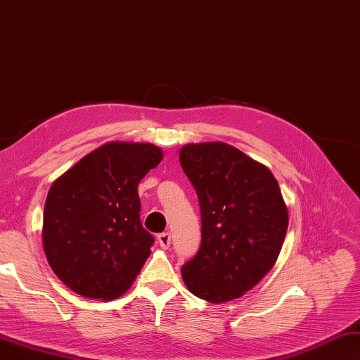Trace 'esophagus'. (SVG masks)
<instances>
[{
  "label": "esophagus",
  "mask_w": 360,
  "mask_h": 360,
  "mask_svg": "<svg viewBox=\"0 0 360 360\" xmlns=\"http://www.w3.org/2000/svg\"><path fill=\"white\" fill-rule=\"evenodd\" d=\"M158 243L162 249H167L169 244H171V233L162 232L158 235Z\"/></svg>",
  "instance_id": "esophagus-1"
}]
</instances>
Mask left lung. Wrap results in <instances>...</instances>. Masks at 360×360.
Segmentation results:
<instances>
[{"instance_id": "8db88e82", "label": "left lung", "mask_w": 360, "mask_h": 360, "mask_svg": "<svg viewBox=\"0 0 360 360\" xmlns=\"http://www.w3.org/2000/svg\"><path fill=\"white\" fill-rule=\"evenodd\" d=\"M180 165L198 193L199 252L181 266L194 296L236 300L274 266L288 227V208L269 169L226 142L180 148Z\"/></svg>"}]
</instances>
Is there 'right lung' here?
<instances>
[{"mask_svg": "<svg viewBox=\"0 0 360 360\" xmlns=\"http://www.w3.org/2000/svg\"><path fill=\"white\" fill-rule=\"evenodd\" d=\"M162 160L150 142L112 141L53 181L44 208L42 244L64 285L111 301L131 287L153 236L139 219V181Z\"/></svg>", "mask_w": 360, "mask_h": 360, "instance_id": "add662e5", "label": "right lung"}]
</instances>
